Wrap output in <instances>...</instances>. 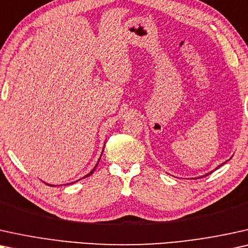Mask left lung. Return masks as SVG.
I'll return each instance as SVG.
<instances>
[{
  "label": "left lung",
  "mask_w": 248,
  "mask_h": 248,
  "mask_svg": "<svg viewBox=\"0 0 248 248\" xmlns=\"http://www.w3.org/2000/svg\"><path fill=\"white\" fill-rule=\"evenodd\" d=\"M230 158H232V157H230ZM220 166H222V164H220ZM220 166H219V167H220ZM219 167H217V168H219ZM214 170H216V169H214ZM214 170H213V171H214ZM213 171H210V172H209V173L204 174V176H201V177H205V176H207V174H210L211 172H213ZM196 179H197V178H196Z\"/></svg>",
  "instance_id": "obj_1"
}]
</instances>
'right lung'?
I'll return each instance as SVG.
<instances>
[{
    "label": "right lung",
    "instance_id": "obj_1",
    "mask_svg": "<svg viewBox=\"0 0 248 248\" xmlns=\"http://www.w3.org/2000/svg\"><path fill=\"white\" fill-rule=\"evenodd\" d=\"M102 153H103V152H102ZM100 160H101V156H100V158H98V161H97L96 166H95V167H94V169H93V170H92L90 173H87V174H86V176H84V177H82V178H81V179H84V178H87V177H90V176H91V174H93V172H94V171H95V169H96V167H97V164H98V162H100ZM79 180H80V179H79ZM79 180H76V181H74V183H77V181H79ZM74 183H70V184H74ZM46 185H48V184H46ZM67 185H69V184H67ZM48 186H52V185H48Z\"/></svg>",
    "mask_w": 248,
    "mask_h": 248
}]
</instances>
